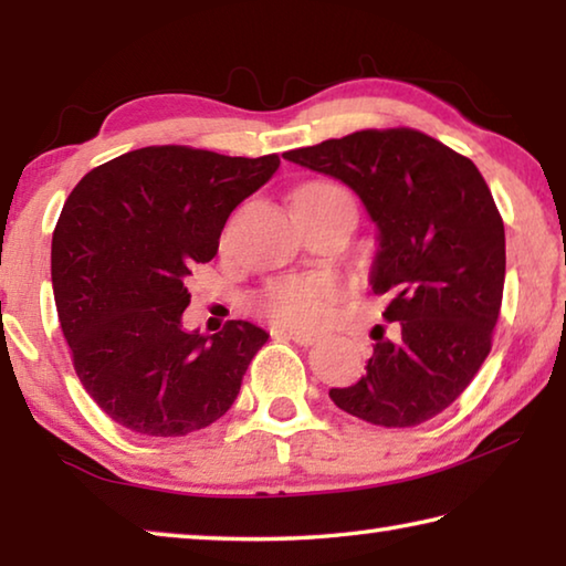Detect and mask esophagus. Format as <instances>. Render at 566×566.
Wrapping results in <instances>:
<instances>
[{"mask_svg": "<svg viewBox=\"0 0 566 566\" xmlns=\"http://www.w3.org/2000/svg\"><path fill=\"white\" fill-rule=\"evenodd\" d=\"M274 334H284L286 339L302 344V347H312V344L319 339L317 332H304V329H276Z\"/></svg>", "mask_w": 566, "mask_h": 566, "instance_id": "1", "label": "esophagus"}]
</instances>
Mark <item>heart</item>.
I'll use <instances>...</instances> for the list:
<instances>
[{
	"label": "heart",
	"instance_id": "obj_1",
	"mask_svg": "<svg viewBox=\"0 0 566 566\" xmlns=\"http://www.w3.org/2000/svg\"><path fill=\"white\" fill-rule=\"evenodd\" d=\"M337 189L332 185H310L296 191V197L310 191ZM342 296V284L329 274L282 276L260 294V310L266 317L286 327H312L319 324L329 306Z\"/></svg>",
	"mask_w": 566,
	"mask_h": 566
}]
</instances>
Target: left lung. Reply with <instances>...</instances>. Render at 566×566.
<instances>
[{
	"mask_svg": "<svg viewBox=\"0 0 566 566\" xmlns=\"http://www.w3.org/2000/svg\"><path fill=\"white\" fill-rule=\"evenodd\" d=\"M357 191L379 229L371 290L387 294L375 354L334 405L377 427H417L469 387L492 349L504 222L472 159L409 127L361 129L284 151Z\"/></svg>",
	"mask_w": 566,
	"mask_h": 566,
	"instance_id": "8db88e82",
	"label": "left lung"
}]
</instances>
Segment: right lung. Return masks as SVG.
<instances>
[{
    "label": "right lung",
    "instance_id": "add662e5",
    "mask_svg": "<svg viewBox=\"0 0 566 566\" xmlns=\"http://www.w3.org/2000/svg\"><path fill=\"white\" fill-rule=\"evenodd\" d=\"M276 169L280 155L145 147L94 167L66 197L52 234L56 314L82 387L129 432L185 437L234 405L270 334L242 319L185 332V280Z\"/></svg>",
    "mask_w": 566,
    "mask_h": 566
}]
</instances>
